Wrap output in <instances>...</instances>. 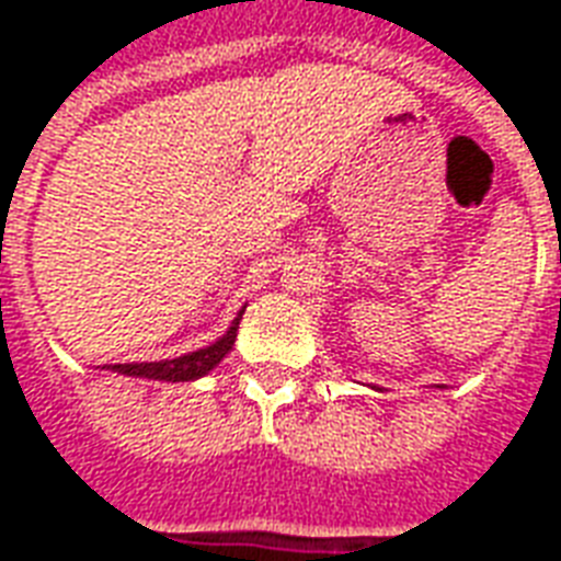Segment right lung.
<instances>
[{"mask_svg": "<svg viewBox=\"0 0 561 561\" xmlns=\"http://www.w3.org/2000/svg\"><path fill=\"white\" fill-rule=\"evenodd\" d=\"M244 308L239 310V317L232 320V325L218 341L208 343L203 350L196 353H185L179 358H163V362H130V365H104L113 374H125V376H137V379H154V382H191V379H199L206 376L208 370L215 367L230 355L232 343H236V331H239V320Z\"/></svg>", "mask_w": 561, "mask_h": 561, "instance_id": "1", "label": "right lung"}]
</instances>
